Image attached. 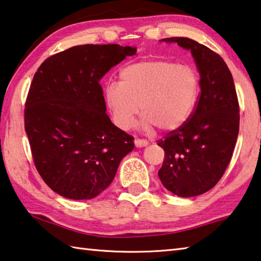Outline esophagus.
<instances>
[{
	"label": "esophagus",
	"mask_w": 261,
	"mask_h": 261,
	"mask_svg": "<svg viewBox=\"0 0 261 261\" xmlns=\"http://www.w3.org/2000/svg\"><path fill=\"white\" fill-rule=\"evenodd\" d=\"M134 143H135V147L136 148H144V147H147V145L149 144V142H148L147 140H141V139H135Z\"/></svg>",
	"instance_id": "obj_1"
}]
</instances>
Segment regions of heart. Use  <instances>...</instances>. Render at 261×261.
Returning a JSON list of instances; mask_svg holds the SVG:
<instances>
[{
	"mask_svg": "<svg viewBox=\"0 0 261 261\" xmlns=\"http://www.w3.org/2000/svg\"><path fill=\"white\" fill-rule=\"evenodd\" d=\"M120 84L111 82L105 98L114 122L130 129L139 111L140 127L151 132L179 129L193 114L199 93V80L188 65L166 61H141L120 71Z\"/></svg>",
	"mask_w": 261,
	"mask_h": 261,
	"instance_id": "1",
	"label": "heart"
}]
</instances>
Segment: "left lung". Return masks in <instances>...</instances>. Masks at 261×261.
Returning a JSON list of instances; mask_svg holds the SVG:
<instances>
[{"mask_svg":"<svg viewBox=\"0 0 261 261\" xmlns=\"http://www.w3.org/2000/svg\"><path fill=\"white\" fill-rule=\"evenodd\" d=\"M190 50L199 72L200 94L190 118L158 145L165 151L158 176L180 197L206 193L221 179L240 129V105L232 75L217 53L188 38H167Z\"/></svg>","mask_w":261,"mask_h":261,"instance_id":"left-lung-1","label":"left lung"}]
</instances>
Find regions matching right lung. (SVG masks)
<instances>
[{
    "label": "right lung",
    "instance_id": "1",
    "mask_svg": "<svg viewBox=\"0 0 261 261\" xmlns=\"http://www.w3.org/2000/svg\"><path fill=\"white\" fill-rule=\"evenodd\" d=\"M135 54L128 45H76L50 56L35 72L25 104V132L39 174L63 197L98 196L134 149L133 136L105 113L99 81Z\"/></svg>",
    "mask_w": 261,
    "mask_h": 261
}]
</instances>
